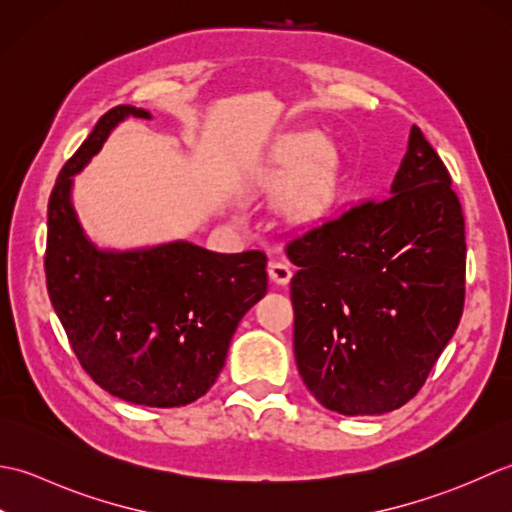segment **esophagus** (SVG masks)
Masks as SVG:
<instances>
[{"label":"esophagus","mask_w":512,"mask_h":512,"mask_svg":"<svg viewBox=\"0 0 512 512\" xmlns=\"http://www.w3.org/2000/svg\"><path fill=\"white\" fill-rule=\"evenodd\" d=\"M267 271H269L271 283H276V285H287L291 280V267L287 263H283V260H271Z\"/></svg>","instance_id":"esophagus-1"}]
</instances>
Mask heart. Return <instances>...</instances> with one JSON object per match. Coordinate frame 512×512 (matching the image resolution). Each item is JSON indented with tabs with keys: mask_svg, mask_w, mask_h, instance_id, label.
<instances>
[{
	"mask_svg": "<svg viewBox=\"0 0 512 512\" xmlns=\"http://www.w3.org/2000/svg\"><path fill=\"white\" fill-rule=\"evenodd\" d=\"M325 150V141L316 134H300L291 141L283 165L274 172L276 183H291V190L285 196V210L294 221H314L325 214L331 203V176L325 170H316Z\"/></svg>",
	"mask_w": 512,
	"mask_h": 512,
	"instance_id": "heart-1",
	"label": "heart"
}]
</instances>
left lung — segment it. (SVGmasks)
<instances>
[{
    "instance_id": "left-lung-1",
    "label": "left lung",
    "mask_w": 512,
    "mask_h": 512,
    "mask_svg": "<svg viewBox=\"0 0 512 512\" xmlns=\"http://www.w3.org/2000/svg\"><path fill=\"white\" fill-rule=\"evenodd\" d=\"M294 353L329 411L382 415L422 389L464 309L466 241L451 176L413 125L389 198L287 245Z\"/></svg>"
}]
</instances>
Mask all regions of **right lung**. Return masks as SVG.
<instances>
[{
  "instance_id": "obj_1",
  "label": "right lung",
  "mask_w": 512,
  "mask_h": 512,
  "mask_svg": "<svg viewBox=\"0 0 512 512\" xmlns=\"http://www.w3.org/2000/svg\"><path fill=\"white\" fill-rule=\"evenodd\" d=\"M143 108L117 106L64 165L48 203L46 285L81 367L114 398L172 409L210 391L238 322L267 294L263 252L218 254L190 241L99 247L72 185L110 132Z\"/></svg>"
}]
</instances>
